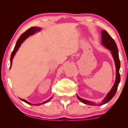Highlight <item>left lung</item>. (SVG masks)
I'll return each instance as SVG.
<instances>
[{"mask_svg":"<svg viewBox=\"0 0 128 128\" xmlns=\"http://www.w3.org/2000/svg\"><path fill=\"white\" fill-rule=\"evenodd\" d=\"M102 44L105 46L106 48L109 49L111 51V53L113 56L114 59L115 61V66H116V80L114 84V86L111 89V90L108 93L107 96L105 97L103 100L102 103L96 104V105L101 106L102 104L108 102H110V100L113 98V96H115L116 92L117 89L118 88V86L119 84V83L120 82V61L119 59L118 56V52L117 45L116 44V42L114 41V40L111 37V36L110 35L106 30H103L102 32ZM77 98H78L80 102H82L83 103L85 104H89V105H92L94 106L96 105V104L93 103L91 102L88 101L86 100H84L83 99L80 98L78 96H77Z\"/></svg>","mask_w":128,"mask_h":128,"instance_id":"1","label":"left lung"}]
</instances>
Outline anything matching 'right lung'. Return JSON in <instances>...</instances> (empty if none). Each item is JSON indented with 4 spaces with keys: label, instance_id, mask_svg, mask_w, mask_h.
Here are the masks:
<instances>
[{
    "label": "right lung",
    "instance_id": "add662e5",
    "mask_svg": "<svg viewBox=\"0 0 128 128\" xmlns=\"http://www.w3.org/2000/svg\"><path fill=\"white\" fill-rule=\"evenodd\" d=\"M40 29H41L40 28H38V27H31L30 28L28 29L26 31V32L24 34H22L21 35V36L19 37L18 40L16 42V44H15V48H14L13 50V51L12 53V54H11L10 59V68L11 67L12 64V60L13 59V57H14V55L15 54V53H16V52H17L18 48H20L21 44L23 42H24V41L26 39L27 37H28L30 35H32V34H34L35 32H38V31H40ZM52 98H50L48 100H46V102H42V103H40V104H31L29 102H27L26 100L24 99H20L21 100H22V101H24V102H26L27 104H32V105H40V104H45L46 102H48L49 101H50V100H51V99Z\"/></svg>",
    "mask_w": 128,
    "mask_h": 128
}]
</instances>
